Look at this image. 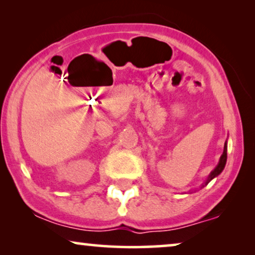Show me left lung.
I'll list each match as a JSON object with an SVG mask.
<instances>
[{
    "instance_id": "left-lung-1",
    "label": "left lung",
    "mask_w": 255,
    "mask_h": 255,
    "mask_svg": "<svg viewBox=\"0 0 255 255\" xmlns=\"http://www.w3.org/2000/svg\"><path fill=\"white\" fill-rule=\"evenodd\" d=\"M226 159H228V141H225V144H224V151H223V154L221 155V159H219L218 165H217V167H216V168L210 173V175H209L207 182H205V186H207V184H208L209 182H210V181H211L212 179H215L216 176H218L219 174H221V173L223 172V169H224V167H225V165H226ZM203 187H204V186H203Z\"/></svg>"
}]
</instances>
